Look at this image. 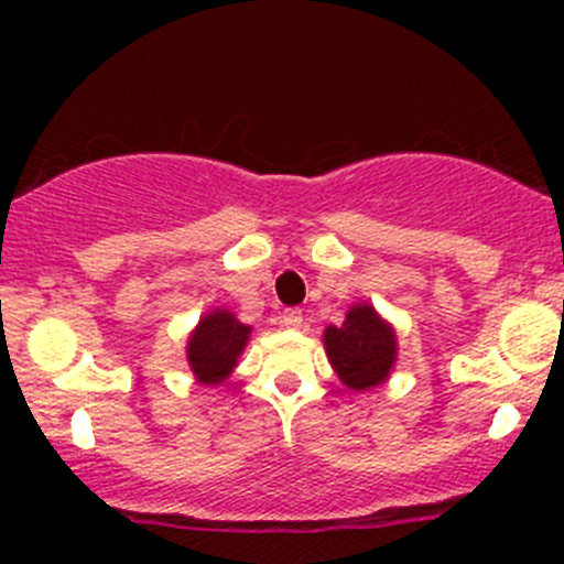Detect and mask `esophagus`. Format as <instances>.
<instances>
[{"label": "esophagus", "instance_id": "1", "mask_svg": "<svg viewBox=\"0 0 564 564\" xmlns=\"http://www.w3.org/2000/svg\"><path fill=\"white\" fill-rule=\"evenodd\" d=\"M281 322H283V327L297 329L300 324H303V311H300V308H286V311H283Z\"/></svg>", "mask_w": 564, "mask_h": 564}]
</instances>
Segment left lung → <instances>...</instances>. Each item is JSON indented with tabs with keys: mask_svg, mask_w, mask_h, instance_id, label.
Segmentation results:
<instances>
[{
	"mask_svg": "<svg viewBox=\"0 0 564 564\" xmlns=\"http://www.w3.org/2000/svg\"><path fill=\"white\" fill-rule=\"evenodd\" d=\"M324 346L340 382L351 390L379 384L395 362V335L371 305H357L340 327H327Z\"/></svg>",
	"mask_w": 564,
	"mask_h": 564,
	"instance_id": "obj_1",
	"label": "left lung"
}]
</instances>
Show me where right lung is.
<instances>
[{"label":"right lung","mask_w":564,"mask_h":564,"mask_svg":"<svg viewBox=\"0 0 564 564\" xmlns=\"http://www.w3.org/2000/svg\"><path fill=\"white\" fill-rule=\"evenodd\" d=\"M250 327L237 322L229 311H215L198 322L196 333L187 340V362L202 382H224L237 366V357L246 349Z\"/></svg>","instance_id":"obj_1"}]
</instances>
